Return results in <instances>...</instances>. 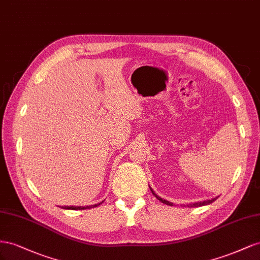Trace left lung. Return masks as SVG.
Wrapping results in <instances>:
<instances>
[{"label":"left lung","mask_w":260,"mask_h":260,"mask_svg":"<svg viewBox=\"0 0 260 260\" xmlns=\"http://www.w3.org/2000/svg\"><path fill=\"white\" fill-rule=\"evenodd\" d=\"M150 190H151V192L152 194L154 195V197L157 198L158 200H160L161 203H163V204H166V205H169V206H173V204L172 203H170V202H168V200H165V199H162L161 197H159L157 194H154V191L150 188ZM218 198V197H217ZM217 198H213V199H211V200H206V202H199V203H195V204H192V205H187L188 207H200V206H205V205H209V204H211V203H213L214 200H216Z\"/></svg>","instance_id":"1"}]
</instances>
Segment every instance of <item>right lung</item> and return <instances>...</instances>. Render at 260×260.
<instances>
[{"label":"right lung","mask_w":260,"mask_h":260,"mask_svg":"<svg viewBox=\"0 0 260 260\" xmlns=\"http://www.w3.org/2000/svg\"><path fill=\"white\" fill-rule=\"evenodd\" d=\"M101 204V203H100ZM100 204L98 205H92V206H87V207H63L64 209H71V210H83V209H89V208H94V207H98Z\"/></svg>","instance_id":"add662e5"}]
</instances>
